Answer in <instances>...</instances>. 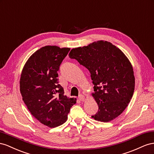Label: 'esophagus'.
Instances as JSON below:
<instances>
[{
	"label": "esophagus",
	"mask_w": 154,
	"mask_h": 154,
	"mask_svg": "<svg viewBox=\"0 0 154 154\" xmlns=\"http://www.w3.org/2000/svg\"><path fill=\"white\" fill-rule=\"evenodd\" d=\"M78 99H79V100H81V101H83V100H85V96L84 95L81 94V95H79Z\"/></svg>",
	"instance_id": "esophagus-1"
}]
</instances>
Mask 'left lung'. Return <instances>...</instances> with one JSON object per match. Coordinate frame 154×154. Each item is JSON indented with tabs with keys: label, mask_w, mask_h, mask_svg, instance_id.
Here are the masks:
<instances>
[{
	"label": "left lung",
	"mask_w": 154,
	"mask_h": 154,
	"mask_svg": "<svg viewBox=\"0 0 154 154\" xmlns=\"http://www.w3.org/2000/svg\"><path fill=\"white\" fill-rule=\"evenodd\" d=\"M68 55L91 73L94 85L91 95L99 106L91 117L107 122L120 116L128 106L135 88L134 69L124 53L111 42L97 41L73 48Z\"/></svg>",
	"instance_id": "obj_1"
}]
</instances>
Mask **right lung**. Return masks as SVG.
<instances>
[{
  "label": "right lung",
  "mask_w": 154,
  "mask_h": 154,
  "mask_svg": "<svg viewBox=\"0 0 154 154\" xmlns=\"http://www.w3.org/2000/svg\"><path fill=\"white\" fill-rule=\"evenodd\" d=\"M69 48H41L31 55L21 72L20 91L32 115L50 128L64 124L75 98L64 95L57 71Z\"/></svg>",
  "instance_id": "1"
}]
</instances>
